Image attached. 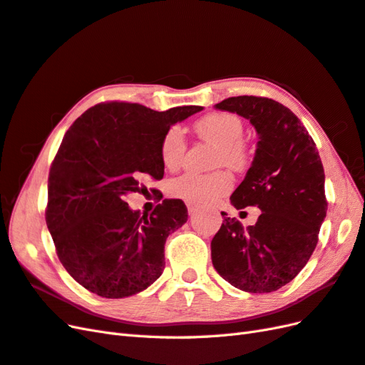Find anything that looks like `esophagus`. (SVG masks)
<instances>
[{"label": "esophagus", "mask_w": 365, "mask_h": 365, "mask_svg": "<svg viewBox=\"0 0 365 365\" xmlns=\"http://www.w3.org/2000/svg\"><path fill=\"white\" fill-rule=\"evenodd\" d=\"M197 207H195V205H188V212H190V216H194L195 212H197Z\"/></svg>", "instance_id": "esophagus-1"}]
</instances>
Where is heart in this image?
Here are the masks:
<instances>
[{
    "label": "heart",
    "mask_w": 365,
    "mask_h": 365,
    "mask_svg": "<svg viewBox=\"0 0 365 365\" xmlns=\"http://www.w3.org/2000/svg\"><path fill=\"white\" fill-rule=\"evenodd\" d=\"M195 130L203 138L219 145L217 165H225L231 170H242L247 165L248 154L244 143L242 121L225 112H216L203 117L195 123ZM186 151L185 137L180 128L173 126L165 133L160 143V157L166 168H177ZM232 186L231 177L223 173L199 174L188 171L171 182V194L192 205H208L225 195Z\"/></svg>",
    "instance_id": "b5f03b06"
}]
</instances>
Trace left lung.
I'll return each instance as SVG.
<instances>
[{"label":"left lung","instance_id":"obj_1","mask_svg":"<svg viewBox=\"0 0 365 365\" xmlns=\"http://www.w3.org/2000/svg\"><path fill=\"white\" fill-rule=\"evenodd\" d=\"M214 108L256 129L253 163L230 200L236 210L262 212L250 227L225 217L211 240L212 265L242 292L272 293L297 276L316 248L327 216L321 157L302 121L272 98L231 97Z\"/></svg>","mask_w":365,"mask_h":365}]
</instances>
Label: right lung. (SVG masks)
<instances>
[{
  "instance_id": "add662e5",
  "label": "right lung",
  "mask_w": 365,
  "mask_h": 365,
  "mask_svg": "<svg viewBox=\"0 0 365 365\" xmlns=\"http://www.w3.org/2000/svg\"><path fill=\"white\" fill-rule=\"evenodd\" d=\"M202 109L103 103L64 134L49 173L46 223L60 262L89 292L128 297L162 276L165 242L188 220V210L180 199H165L142 214L126 195L142 192L149 177L162 179L165 133Z\"/></svg>"
}]
</instances>
